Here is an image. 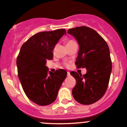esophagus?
I'll list each match as a JSON object with an SVG mask.
<instances>
[{"instance_id": "esophagus-1", "label": "esophagus", "mask_w": 127, "mask_h": 127, "mask_svg": "<svg viewBox=\"0 0 127 127\" xmlns=\"http://www.w3.org/2000/svg\"><path fill=\"white\" fill-rule=\"evenodd\" d=\"M67 76L68 77L70 76V72H67Z\"/></svg>"}]
</instances>
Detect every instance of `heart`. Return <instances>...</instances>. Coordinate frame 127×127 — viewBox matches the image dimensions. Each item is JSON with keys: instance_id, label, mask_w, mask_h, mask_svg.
Listing matches in <instances>:
<instances>
[{"instance_id": "heart-1", "label": "heart", "mask_w": 127, "mask_h": 127, "mask_svg": "<svg viewBox=\"0 0 127 127\" xmlns=\"http://www.w3.org/2000/svg\"><path fill=\"white\" fill-rule=\"evenodd\" d=\"M75 41L73 40H68L66 41V46H68V45H70L71 44H72V43H75Z\"/></svg>"}]
</instances>
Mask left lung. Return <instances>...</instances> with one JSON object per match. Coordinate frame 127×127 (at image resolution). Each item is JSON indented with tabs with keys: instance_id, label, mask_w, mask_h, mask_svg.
Masks as SVG:
<instances>
[{
	"instance_id": "8db88e82",
	"label": "left lung",
	"mask_w": 127,
	"mask_h": 127,
	"mask_svg": "<svg viewBox=\"0 0 127 127\" xmlns=\"http://www.w3.org/2000/svg\"><path fill=\"white\" fill-rule=\"evenodd\" d=\"M67 32L79 45L75 63L77 68H86L87 71L84 75L70 72L76 81L73 96L81 104H91L104 95L108 87L112 67L109 46L104 39L90 27H77Z\"/></svg>"
}]
</instances>
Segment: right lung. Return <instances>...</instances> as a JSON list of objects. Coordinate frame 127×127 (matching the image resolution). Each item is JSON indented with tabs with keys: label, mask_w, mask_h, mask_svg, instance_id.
Masks as SVG:
<instances>
[{
	"label": "right lung",
	"mask_w": 127,
	"mask_h": 127,
	"mask_svg": "<svg viewBox=\"0 0 127 127\" xmlns=\"http://www.w3.org/2000/svg\"><path fill=\"white\" fill-rule=\"evenodd\" d=\"M65 29L42 32L30 37L22 45L17 59L19 79L27 97L40 106L55 101L67 72L63 69L48 72L46 60L53 59L52 50Z\"/></svg>",
	"instance_id": "right-lung-1"
}]
</instances>
